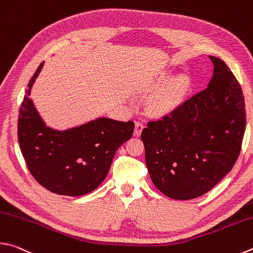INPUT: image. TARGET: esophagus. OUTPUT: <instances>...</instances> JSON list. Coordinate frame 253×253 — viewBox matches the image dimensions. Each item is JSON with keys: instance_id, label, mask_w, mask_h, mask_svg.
Listing matches in <instances>:
<instances>
[{"instance_id": "esophagus-1", "label": "esophagus", "mask_w": 253, "mask_h": 253, "mask_svg": "<svg viewBox=\"0 0 253 253\" xmlns=\"http://www.w3.org/2000/svg\"><path fill=\"white\" fill-rule=\"evenodd\" d=\"M142 129H144V125H142V123L136 122V124H135V130H134L135 136H140Z\"/></svg>"}]
</instances>
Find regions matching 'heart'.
Returning a JSON list of instances; mask_svg holds the SVG:
<instances>
[{"label": "heart", "instance_id": "b5f03b06", "mask_svg": "<svg viewBox=\"0 0 253 253\" xmlns=\"http://www.w3.org/2000/svg\"><path fill=\"white\" fill-rule=\"evenodd\" d=\"M168 76H164L159 79L153 85V89H162L168 84ZM188 85V80L186 77H179L174 80L170 85H168L166 88L163 89L160 93L156 95L150 104L151 111L156 114H166L171 112L172 109L178 106V104L181 102Z\"/></svg>", "mask_w": 253, "mask_h": 253}]
</instances>
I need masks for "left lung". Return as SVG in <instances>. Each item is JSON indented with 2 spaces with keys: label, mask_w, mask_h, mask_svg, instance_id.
Instances as JSON below:
<instances>
[{
  "label": "left lung",
  "mask_w": 253,
  "mask_h": 253,
  "mask_svg": "<svg viewBox=\"0 0 253 253\" xmlns=\"http://www.w3.org/2000/svg\"><path fill=\"white\" fill-rule=\"evenodd\" d=\"M207 88L142 129L146 166L165 196L189 200L210 191L236 164L246 130L242 89L226 63L209 56Z\"/></svg>",
  "instance_id": "8db88e82"
}]
</instances>
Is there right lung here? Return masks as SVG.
<instances>
[{"instance_id":"obj_1","label":"right lung","mask_w":253,"mask_h":253,"mask_svg":"<svg viewBox=\"0 0 253 253\" xmlns=\"http://www.w3.org/2000/svg\"><path fill=\"white\" fill-rule=\"evenodd\" d=\"M44 63L29 82L17 122L18 144L30 172L41 186L57 195L83 196L106 178L113 158L134 132V122L99 117L66 130L45 125L30 98Z\"/></svg>"}]
</instances>
